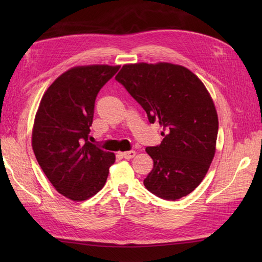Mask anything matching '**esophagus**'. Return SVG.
<instances>
[{
  "label": "esophagus",
  "mask_w": 262,
  "mask_h": 262,
  "mask_svg": "<svg viewBox=\"0 0 262 262\" xmlns=\"http://www.w3.org/2000/svg\"><path fill=\"white\" fill-rule=\"evenodd\" d=\"M136 155V152L135 151H127V152H122L121 153V157L125 158V159H133Z\"/></svg>",
  "instance_id": "34e87169"
}]
</instances>
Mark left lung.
Listing matches in <instances>:
<instances>
[{"label": "left lung", "instance_id": "1", "mask_svg": "<svg viewBox=\"0 0 262 262\" xmlns=\"http://www.w3.org/2000/svg\"><path fill=\"white\" fill-rule=\"evenodd\" d=\"M115 79L163 128L160 145L145 149L154 164L144 186L163 199L187 196L216 152L219 117L208 90L190 70L165 62L125 64Z\"/></svg>", "mask_w": 262, "mask_h": 262}]
</instances>
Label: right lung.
Segmentation results:
<instances>
[{
    "mask_svg": "<svg viewBox=\"0 0 262 262\" xmlns=\"http://www.w3.org/2000/svg\"><path fill=\"white\" fill-rule=\"evenodd\" d=\"M120 66L84 65L55 80L39 103L32 127V149L43 173L56 190L83 202L101 190L114 153L88 142L94 102Z\"/></svg>",
    "mask_w": 262,
    "mask_h": 262,
    "instance_id": "1",
    "label": "right lung"
}]
</instances>
